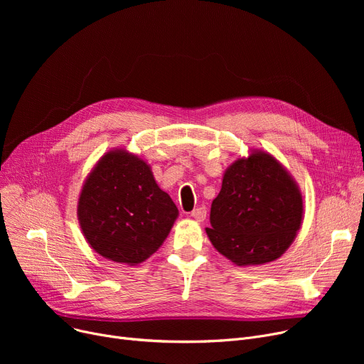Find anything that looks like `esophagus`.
Returning <instances> with one entry per match:
<instances>
[{"label": "esophagus", "mask_w": 364, "mask_h": 364, "mask_svg": "<svg viewBox=\"0 0 364 364\" xmlns=\"http://www.w3.org/2000/svg\"><path fill=\"white\" fill-rule=\"evenodd\" d=\"M190 215H192L196 221H203L206 218V208L205 206H199V208L193 209V211L190 213Z\"/></svg>", "instance_id": "1"}]
</instances>
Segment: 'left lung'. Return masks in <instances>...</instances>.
<instances>
[{
    "label": "left lung",
    "mask_w": 364,
    "mask_h": 364,
    "mask_svg": "<svg viewBox=\"0 0 364 364\" xmlns=\"http://www.w3.org/2000/svg\"><path fill=\"white\" fill-rule=\"evenodd\" d=\"M209 240L239 265L270 262L288 250L302 220V198L286 169L252 153L225 171L211 205Z\"/></svg>",
    "instance_id": "1"
}]
</instances>
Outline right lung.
Instances as JSON below:
<instances>
[{"instance_id": "1", "label": "right lung", "mask_w": 364, "mask_h": 364, "mask_svg": "<svg viewBox=\"0 0 364 364\" xmlns=\"http://www.w3.org/2000/svg\"><path fill=\"white\" fill-rule=\"evenodd\" d=\"M178 209L149 165L124 150L109 151L87 178L78 203L82 233L95 252L139 264L166 239Z\"/></svg>"}]
</instances>
